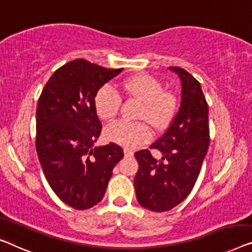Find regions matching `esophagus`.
Returning <instances> with one entry per match:
<instances>
[{
  "label": "esophagus",
  "mask_w": 252,
  "mask_h": 252,
  "mask_svg": "<svg viewBox=\"0 0 252 252\" xmlns=\"http://www.w3.org/2000/svg\"><path fill=\"white\" fill-rule=\"evenodd\" d=\"M124 155H125V157H133L134 152L129 149H124Z\"/></svg>",
  "instance_id": "obj_1"
}]
</instances>
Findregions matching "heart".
Returning <instances> with one entry per match:
<instances>
[{"mask_svg":"<svg viewBox=\"0 0 252 252\" xmlns=\"http://www.w3.org/2000/svg\"><path fill=\"white\" fill-rule=\"evenodd\" d=\"M123 90L130 96L143 102L138 118L147 120L156 128H162L173 119L176 100L169 92L163 90L158 79L149 75H137L123 83ZM122 96L110 85H104L97 91L94 105L97 116L103 120H110L119 112ZM105 138L122 147L135 149L152 138V130L145 123H132L117 120L107 126Z\"/></svg>","mask_w":252,"mask_h":252,"instance_id":"1","label":"heart"}]
</instances>
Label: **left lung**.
<instances>
[{
	"label": "left lung",
	"instance_id": "obj_1",
	"mask_svg": "<svg viewBox=\"0 0 252 252\" xmlns=\"http://www.w3.org/2000/svg\"><path fill=\"white\" fill-rule=\"evenodd\" d=\"M181 79V105L165 134L151 145L161 152L157 160L149 150L135 152L134 178L138 203L161 213L173 209L191 193L209 147L208 104L201 85L180 67H169Z\"/></svg>",
	"mask_w": 252,
	"mask_h": 252
}]
</instances>
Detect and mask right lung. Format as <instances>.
<instances>
[{
  "instance_id": "1",
  "label": "right lung",
  "mask_w": 252,
  "mask_h": 252,
  "mask_svg": "<svg viewBox=\"0 0 252 252\" xmlns=\"http://www.w3.org/2000/svg\"><path fill=\"white\" fill-rule=\"evenodd\" d=\"M122 70L72 60L53 72L38 99L39 163L54 193L74 209H89L101 201L112 169L124 157L115 143L94 147L102 129L94 97Z\"/></svg>"
}]
</instances>
